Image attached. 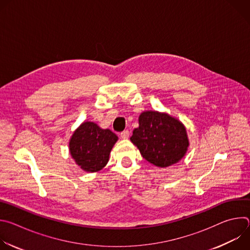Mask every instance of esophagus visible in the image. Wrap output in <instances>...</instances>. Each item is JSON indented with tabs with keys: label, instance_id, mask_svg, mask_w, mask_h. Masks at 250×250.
Wrapping results in <instances>:
<instances>
[{
	"label": "esophagus",
	"instance_id": "esophagus-1",
	"mask_svg": "<svg viewBox=\"0 0 250 250\" xmlns=\"http://www.w3.org/2000/svg\"><path fill=\"white\" fill-rule=\"evenodd\" d=\"M121 137L123 139H127L129 137V131L126 129V130H124L121 132Z\"/></svg>",
	"mask_w": 250,
	"mask_h": 250
}]
</instances>
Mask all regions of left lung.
<instances>
[{"label": "left lung", "mask_w": 250, "mask_h": 250, "mask_svg": "<svg viewBox=\"0 0 250 250\" xmlns=\"http://www.w3.org/2000/svg\"><path fill=\"white\" fill-rule=\"evenodd\" d=\"M138 124L130 140L146 160L165 168L185 156L189 139L180 121L165 113L146 111L140 114Z\"/></svg>", "instance_id": "obj_1"}]
</instances>
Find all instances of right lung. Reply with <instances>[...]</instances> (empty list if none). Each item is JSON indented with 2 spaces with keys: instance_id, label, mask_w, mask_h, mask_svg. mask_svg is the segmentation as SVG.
<instances>
[{
  "instance_id": "1",
  "label": "right lung",
  "mask_w": 250,
  "mask_h": 250,
  "mask_svg": "<svg viewBox=\"0 0 250 250\" xmlns=\"http://www.w3.org/2000/svg\"><path fill=\"white\" fill-rule=\"evenodd\" d=\"M118 136L93 122H84L69 140V150L76 164L86 172H97L109 161Z\"/></svg>"
}]
</instances>
